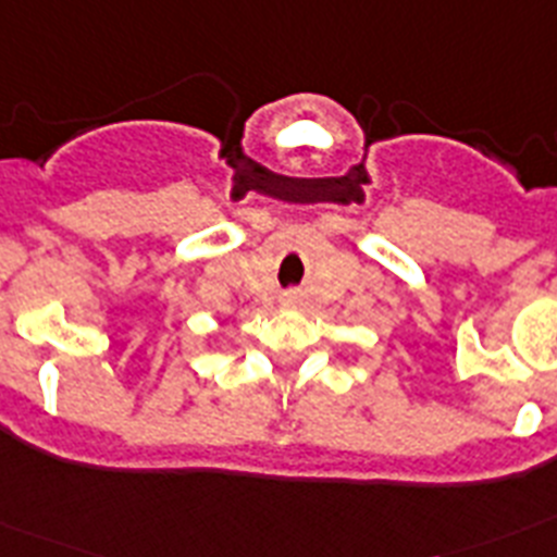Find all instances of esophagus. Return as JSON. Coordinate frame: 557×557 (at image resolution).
<instances>
[{
  "instance_id": "obj_1",
  "label": "esophagus",
  "mask_w": 557,
  "mask_h": 557,
  "mask_svg": "<svg viewBox=\"0 0 557 557\" xmlns=\"http://www.w3.org/2000/svg\"><path fill=\"white\" fill-rule=\"evenodd\" d=\"M284 304H287V307L298 304V293H287V295H284Z\"/></svg>"
}]
</instances>
